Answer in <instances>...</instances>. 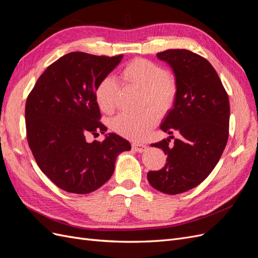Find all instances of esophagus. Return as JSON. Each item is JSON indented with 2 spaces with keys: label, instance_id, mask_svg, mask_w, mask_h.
Wrapping results in <instances>:
<instances>
[{
  "label": "esophagus",
  "instance_id": "34e87169",
  "mask_svg": "<svg viewBox=\"0 0 258 258\" xmlns=\"http://www.w3.org/2000/svg\"><path fill=\"white\" fill-rule=\"evenodd\" d=\"M132 148H134V150L138 153H142L146 150L147 146L142 143H132Z\"/></svg>",
  "mask_w": 258,
  "mask_h": 258
}]
</instances>
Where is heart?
I'll return each mask as SVG.
<instances>
[{"instance_id":"heart-1","label":"heart","mask_w":258,"mask_h":258,"mask_svg":"<svg viewBox=\"0 0 258 258\" xmlns=\"http://www.w3.org/2000/svg\"><path fill=\"white\" fill-rule=\"evenodd\" d=\"M121 80L143 91L144 106L151 105L159 113H165L172 106L176 93L175 76L166 71L160 64L144 58H136L123 67ZM120 89L114 77L105 76L101 80L95 91L96 101L106 114L112 113L118 105ZM158 121L154 110H146L141 114L121 113L112 120V129L123 138L142 140Z\"/></svg>"}]
</instances>
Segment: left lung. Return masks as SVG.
Instances as JSON below:
<instances>
[{"label": "left lung", "mask_w": 258, "mask_h": 258, "mask_svg": "<svg viewBox=\"0 0 258 258\" xmlns=\"http://www.w3.org/2000/svg\"><path fill=\"white\" fill-rule=\"evenodd\" d=\"M157 58L172 69L177 83L173 107L160 129L170 139L151 144L167 155L165 167L150 171L147 179L161 192L176 195L204 182L217 165L228 140L229 99L214 68L204 57L186 49H168ZM173 139V137H170Z\"/></svg>", "instance_id": "left-lung-1"}]
</instances>
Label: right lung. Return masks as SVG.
I'll return each mask as SVG.
<instances>
[{
  "instance_id": "1",
  "label": "right lung",
  "mask_w": 258,
  "mask_h": 258,
  "mask_svg": "<svg viewBox=\"0 0 258 258\" xmlns=\"http://www.w3.org/2000/svg\"><path fill=\"white\" fill-rule=\"evenodd\" d=\"M115 57L74 51L53 62L38 77L26 103L29 146L42 172L59 188L73 194L95 191L112 176L116 158L130 151L115 134L88 143L86 136L104 134L95 91L118 66Z\"/></svg>"
}]
</instances>
